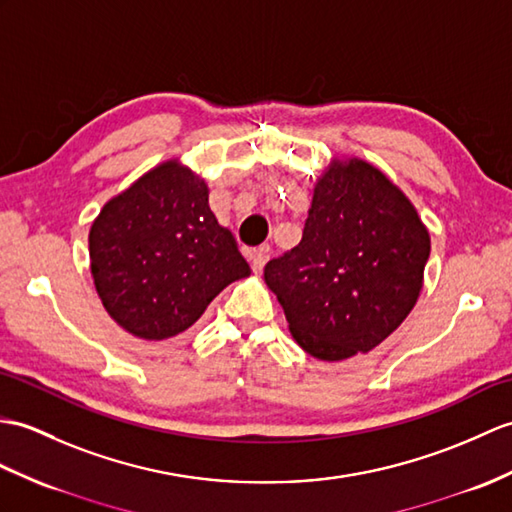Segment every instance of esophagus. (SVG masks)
Segmentation results:
<instances>
[{"label":"esophagus","instance_id":"1","mask_svg":"<svg viewBox=\"0 0 512 512\" xmlns=\"http://www.w3.org/2000/svg\"><path fill=\"white\" fill-rule=\"evenodd\" d=\"M270 253H268V246H261V248H255V251L248 253V259H251V266L255 272H261L266 266Z\"/></svg>","mask_w":512,"mask_h":512}]
</instances>
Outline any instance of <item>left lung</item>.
Returning <instances> with one entry per match:
<instances>
[{
  "instance_id": "8db88e82",
  "label": "left lung",
  "mask_w": 512,
  "mask_h": 512,
  "mask_svg": "<svg viewBox=\"0 0 512 512\" xmlns=\"http://www.w3.org/2000/svg\"><path fill=\"white\" fill-rule=\"evenodd\" d=\"M430 233L406 194L362 159H334L314 185L301 242L270 259L290 334L340 362L384 342L417 305Z\"/></svg>"
}]
</instances>
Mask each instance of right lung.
<instances>
[{"label":"right lung","mask_w":512,"mask_h":512,"mask_svg":"<svg viewBox=\"0 0 512 512\" xmlns=\"http://www.w3.org/2000/svg\"><path fill=\"white\" fill-rule=\"evenodd\" d=\"M95 290L141 340L183 334L229 283L251 275L209 187L178 159L152 168L102 207L89 231Z\"/></svg>","instance_id":"1"}]
</instances>
